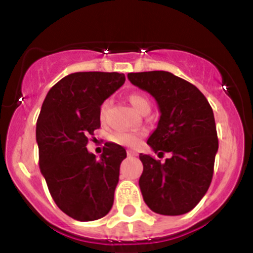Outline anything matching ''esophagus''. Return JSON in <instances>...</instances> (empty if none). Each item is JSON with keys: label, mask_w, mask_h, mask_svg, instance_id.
Returning a JSON list of instances; mask_svg holds the SVG:
<instances>
[{"label": "esophagus", "mask_w": 253, "mask_h": 253, "mask_svg": "<svg viewBox=\"0 0 253 253\" xmlns=\"http://www.w3.org/2000/svg\"><path fill=\"white\" fill-rule=\"evenodd\" d=\"M127 155H128V157H137V153L133 150H127Z\"/></svg>", "instance_id": "esophagus-1"}]
</instances>
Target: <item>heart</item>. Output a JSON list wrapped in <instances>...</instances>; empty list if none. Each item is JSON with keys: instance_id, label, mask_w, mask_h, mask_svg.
I'll return each mask as SVG.
<instances>
[{"instance_id": "1", "label": "heart", "mask_w": 253, "mask_h": 253, "mask_svg": "<svg viewBox=\"0 0 253 253\" xmlns=\"http://www.w3.org/2000/svg\"><path fill=\"white\" fill-rule=\"evenodd\" d=\"M128 102L131 103L136 112L142 113L144 111L150 109V102L148 100L146 96H144L140 93H132L128 95ZM109 105H111V100L107 99L102 103L99 109L100 118H104L105 113L108 111ZM111 141L114 144L122 145V146H128V148H135L140 144V135L139 133H132V132H114L111 136Z\"/></svg>"}]
</instances>
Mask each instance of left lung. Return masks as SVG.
Here are the masks:
<instances>
[{
	"instance_id": "1",
	"label": "left lung",
	"mask_w": 253,
	"mask_h": 253,
	"mask_svg": "<svg viewBox=\"0 0 253 253\" xmlns=\"http://www.w3.org/2000/svg\"><path fill=\"white\" fill-rule=\"evenodd\" d=\"M127 78L159 105V122L148 144L158 155L172 154L163 164L140 154L144 170L139 184L145 204L157 214H186L200 203L212 179L219 142L211 107L195 85L170 72H131Z\"/></svg>"
}]
</instances>
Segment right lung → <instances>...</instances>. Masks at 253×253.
Here are the masks:
<instances>
[{"mask_svg":"<svg viewBox=\"0 0 253 253\" xmlns=\"http://www.w3.org/2000/svg\"><path fill=\"white\" fill-rule=\"evenodd\" d=\"M125 80L118 72L70 74L50 87L42 105L37 121L39 168L56 205L75 220L100 219L113 205L126 150L105 142L96 159L86 145L100 127V105Z\"/></svg>","mask_w":253,"mask_h":253,"instance_id":"right-lung-1","label":"right lung"}]
</instances>
